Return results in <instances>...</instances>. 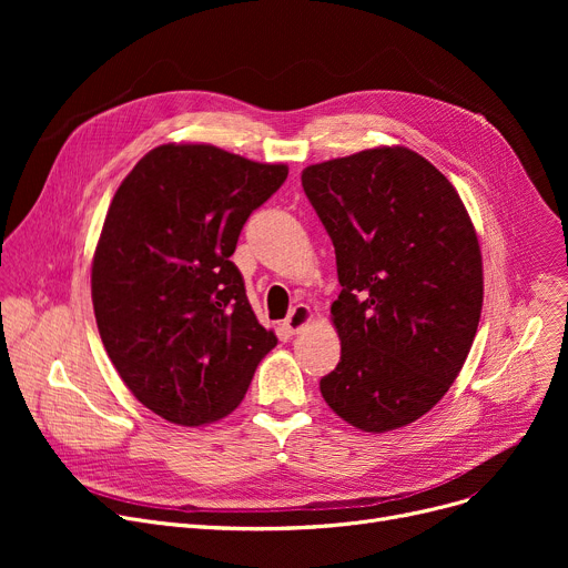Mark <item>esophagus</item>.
<instances>
[{
    "label": "esophagus",
    "instance_id": "34e87169",
    "mask_svg": "<svg viewBox=\"0 0 568 568\" xmlns=\"http://www.w3.org/2000/svg\"><path fill=\"white\" fill-rule=\"evenodd\" d=\"M313 320V313L308 306H294L287 315V320L283 322V332L287 336H294L300 329H304V326Z\"/></svg>",
    "mask_w": 568,
    "mask_h": 568
}]
</instances>
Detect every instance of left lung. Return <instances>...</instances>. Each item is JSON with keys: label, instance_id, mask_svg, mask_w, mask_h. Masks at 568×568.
Listing matches in <instances>:
<instances>
[{"label": "left lung", "instance_id": "obj_1", "mask_svg": "<svg viewBox=\"0 0 568 568\" xmlns=\"http://www.w3.org/2000/svg\"><path fill=\"white\" fill-rule=\"evenodd\" d=\"M302 186L332 236L341 283V362L320 392L359 430L407 426L449 392L479 326L484 268L467 209L407 146L308 165Z\"/></svg>", "mask_w": 568, "mask_h": 568}]
</instances>
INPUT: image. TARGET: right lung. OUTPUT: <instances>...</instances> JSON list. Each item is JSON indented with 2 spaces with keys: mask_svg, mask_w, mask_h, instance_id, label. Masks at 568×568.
I'll use <instances>...</instances> for the list:
<instances>
[{
  "mask_svg": "<svg viewBox=\"0 0 568 568\" xmlns=\"http://www.w3.org/2000/svg\"><path fill=\"white\" fill-rule=\"evenodd\" d=\"M285 179L283 163L161 144L110 202L92 262L99 334L131 394L170 424L223 419L276 345L230 255Z\"/></svg>",
  "mask_w": 568,
  "mask_h": 568,
  "instance_id": "1",
  "label": "right lung"
}]
</instances>
